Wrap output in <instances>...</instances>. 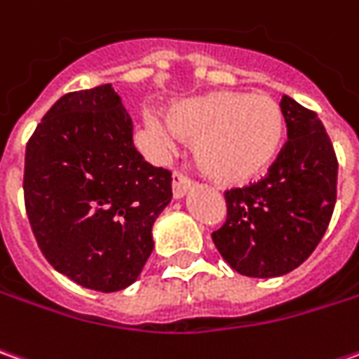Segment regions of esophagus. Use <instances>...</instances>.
I'll return each instance as SVG.
<instances>
[{"label":"esophagus","instance_id":"obj_1","mask_svg":"<svg viewBox=\"0 0 359 359\" xmlns=\"http://www.w3.org/2000/svg\"><path fill=\"white\" fill-rule=\"evenodd\" d=\"M191 189L192 180L189 177H184L182 172H175L172 175V194H175V198H182Z\"/></svg>","mask_w":359,"mask_h":359}]
</instances>
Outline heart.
<instances>
[{
	"instance_id": "1",
	"label": "heart",
	"mask_w": 359,
	"mask_h": 359,
	"mask_svg": "<svg viewBox=\"0 0 359 359\" xmlns=\"http://www.w3.org/2000/svg\"><path fill=\"white\" fill-rule=\"evenodd\" d=\"M168 127L194 142V158L210 179L238 187L256 179L276 158L286 118L276 99L246 91H215L168 109ZM168 141L170 130L153 123Z\"/></svg>"
}]
</instances>
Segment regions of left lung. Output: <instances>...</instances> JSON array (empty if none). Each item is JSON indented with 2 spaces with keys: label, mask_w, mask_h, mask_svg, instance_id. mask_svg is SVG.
<instances>
[{
  "label": "left lung",
  "mask_w": 359,
  "mask_h": 359,
  "mask_svg": "<svg viewBox=\"0 0 359 359\" xmlns=\"http://www.w3.org/2000/svg\"><path fill=\"white\" fill-rule=\"evenodd\" d=\"M288 141L268 175L224 192L226 220L212 242L232 270L250 278L288 274L314 252L336 206L338 158L314 111L284 95Z\"/></svg>",
  "instance_id": "1"
}]
</instances>
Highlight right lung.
I'll use <instances>...</instances> for the list:
<instances>
[{"mask_svg": "<svg viewBox=\"0 0 359 359\" xmlns=\"http://www.w3.org/2000/svg\"><path fill=\"white\" fill-rule=\"evenodd\" d=\"M170 182V170L135 149L111 83L63 95L25 149L23 196L37 246L89 290L117 292L139 278Z\"/></svg>", "mask_w": 359, "mask_h": 359, "instance_id": "right-lung-1", "label": "right lung"}]
</instances>
